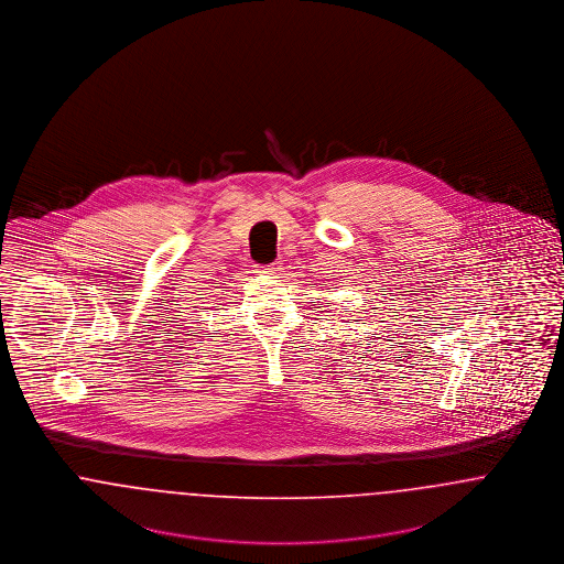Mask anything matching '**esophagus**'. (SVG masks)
Instances as JSON below:
<instances>
[{"mask_svg": "<svg viewBox=\"0 0 564 564\" xmlns=\"http://www.w3.org/2000/svg\"><path fill=\"white\" fill-rule=\"evenodd\" d=\"M258 272H264V274H274V272H276V269H274V264H270V267H260V269H258Z\"/></svg>", "mask_w": 564, "mask_h": 564, "instance_id": "esophagus-1", "label": "esophagus"}]
</instances>
